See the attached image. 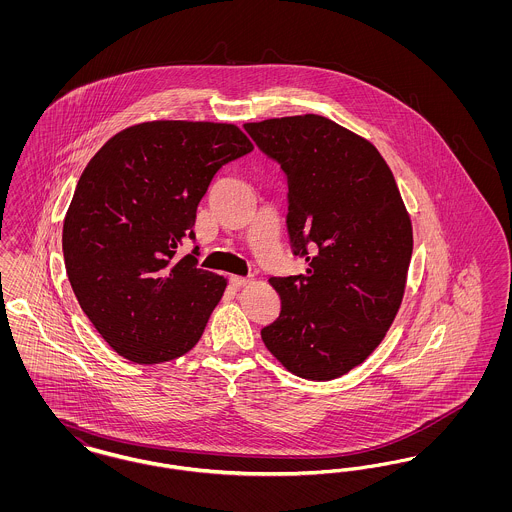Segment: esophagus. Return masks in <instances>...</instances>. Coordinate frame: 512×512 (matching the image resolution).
I'll return each mask as SVG.
<instances>
[{"instance_id":"esophagus-1","label":"esophagus","mask_w":512,"mask_h":512,"mask_svg":"<svg viewBox=\"0 0 512 512\" xmlns=\"http://www.w3.org/2000/svg\"><path fill=\"white\" fill-rule=\"evenodd\" d=\"M251 282V278H244V276H232L230 278V284L234 286V288H244Z\"/></svg>"}]
</instances>
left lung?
I'll return each mask as SVG.
<instances>
[{"label":"left lung","mask_w":512,"mask_h":512,"mask_svg":"<svg viewBox=\"0 0 512 512\" xmlns=\"http://www.w3.org/2000/svg\"><path fill=\"white\" fill-rule=\"evenodd\" d=\"M288 176V234L303 274L270 278L280 317L268 351L305 380H334L365 363L401 307L413 224L393 172L363 136L320 115L245 122Z\"/></svg>","instance_id":"8db88e82"}]
</instances>
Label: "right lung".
<instances>
[{
	"mask_svg": "<svg viewBox=\"0 0 512 512\" xmlns=\"http://www.w3.org/2000/svg\"><path fill=\"white\" fill-rule=\"evenodd\" d=\"M253 144L236 124L151 121L128 126L92 157L63 222L74 295L124 359L159 365L188 353L226 288L197 268L195 211L222 165Z\"/></svg>",
	"mask_w": 512,
	"mask_h": 512,
	"instance_id": "1",
	"label": "right lung"
}]
</instances>
